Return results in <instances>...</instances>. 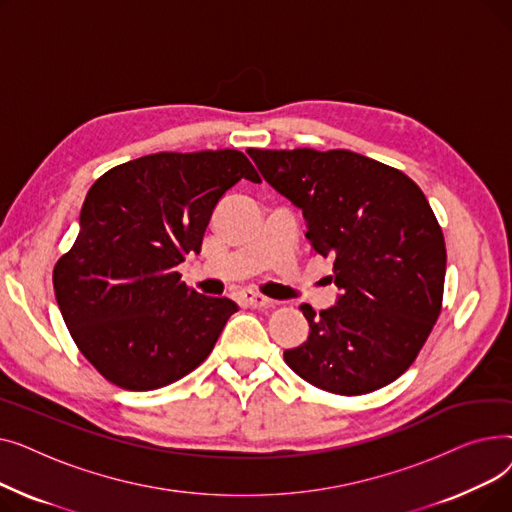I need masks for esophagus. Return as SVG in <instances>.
Wrapping results in <instances>:
<instances>
[{"label":"esophagus","mask_w":512,"mask_h":512,"mask_svg":"<svg viewBox=\"0 0 512 512\" xmlns=\"http://www.w3.org/2000/svg\"><path fill=\"white\" fill-rule=\"evenodd\" d=\"M240 299L245 301V305L255 307V309L270 307V305H272V301H270V299L263 297V294H259V292H253V290H245V292H242V294H240Z\"/></svg>","instance_id":"34e87169"}]
</instances>
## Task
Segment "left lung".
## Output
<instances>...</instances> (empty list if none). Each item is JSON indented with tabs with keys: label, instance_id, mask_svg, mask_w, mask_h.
<instances>
[{
	"label": "left lung",
	"instance_id": "8db88e82",
	"mask_svg": "<svg viewBox=\"0 0 512 512\" xmlns=\"http://www.w3.org/2000/svg\"><path fill=\"white\" fill-rule=\"evenodd\" d=\"M261 176L303 211L307 240L334 259L336 305H301L309 336L288 367L332 394L392 384L417 359L442 309L446 245L421 188L396 168L334 149L247 151Z\"/></svg>",
	"mask_w": 512,
	"mask_h": 512
}]
</instances>
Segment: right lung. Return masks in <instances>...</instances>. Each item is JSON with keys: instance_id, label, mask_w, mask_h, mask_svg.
Returning <instances> with one entry per match:
<instances>
[{"instance_id": "right-lung-1", "label": "right lung", "mask_w": 512, "mask_h": 512, "mask_svg": "<svg viewBox=\"0 0 512 512\" xmlns=\"http://www.w3.org/2000/svg\"><path fill=\"white\" fill-rule=\"evenodd\" d=\"M242 178L261 182L236 149L153 153L89 188L53 290L78 351L107 382L164 388L213 351L238 307L188 288L176 265L201 251L215 205Z\"/></svg>"}]
</instances>
